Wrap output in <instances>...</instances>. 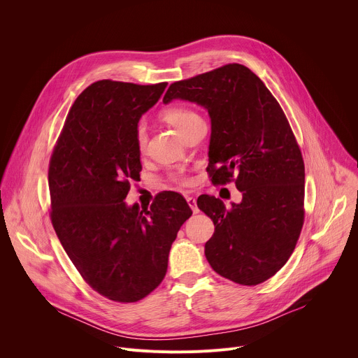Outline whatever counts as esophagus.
<instances>
[{"label": "esophagus", "instance_id": "esophagus-1", "mask_svg": "<svg viewBox=\"0 0 358 358\" xmlns=\"http://www.w3.org/2000/svg\"><path fill=\"white\" fill-rule=\"evenodd\" d=\"M187 202H188V206H189V208L192 210L194 214L199 213V210H198V207H196V199H195L194 196H187Z\"/></svg>", "mask_w": 358, "mask_h": 358}]
</instances>
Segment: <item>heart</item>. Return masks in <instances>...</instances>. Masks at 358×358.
Here are the masks:
<instances>
[{
    "mask_svg": "<svg viewBox=\"0 0 358 358\" xmlns=\"http://www.w3.org/2000/svg\"><path fill=\"white\" fill-rule=\"evenodd\" d=\"M163 117L164 120L171 124L177 131H180L181 134L191 126L194 124L196 120H201V117L191 109L184 108V106H171L163 110ZM134 140H136V145L138 151H144L145 144H147V133H145V126L144 123H138L136 126V131H134ZM174 180L182 185V187H189L194 184V180L189 176L185 174H180L176 176Z\"/></svg>",
    "mask_w": 358,
    "mask_h": 358,
    "instance_id": "b5f03b06",
    "label": "heart"
}]
</instances>
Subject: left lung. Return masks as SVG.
<instances>
[{"instance_id": "1", "label": "left lung", "mask_w": 358, "mask_h": 358, "mask_svg": "<svg viewBox=\"0 0 358 358\" xmlns=\"http://www.w3.org/2000/svg\"><path fill=\"white\" fill-rule=\"evenodd\" d=\"M174 99L207 109V171L213 184L234 180L242 192L231 208L215 196L198 198L215 225L207 261L235 283L259 285L287 262L304 220V163L289 122L265 83L239 64L174 82L163 101Z\"/></svg>"}]
</instances>
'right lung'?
Instances as JSON below:
<instances>
[{
  "label": "right lung",
  "mask_w": 358,
  "mask_h": 358,
  "mask_svg": "<svg viewBox=\"0 0 358 358\" xmlns=\"http://www.w3.org/2000/svg\"><path fill=\"white\" fill-rule=\"evenodd\" d=\"M166 87L92 83L71 108L49 162L50 221L65 252L93 290L120 303L162 283L177 232L192 215L173 191L144 210L123 201L141 171L136 126Z\"/></svg>",
  "instance_id": "add662e5"
}]
</instances>
